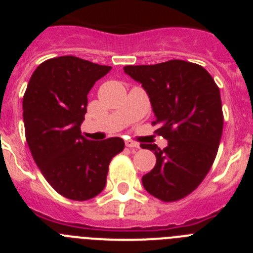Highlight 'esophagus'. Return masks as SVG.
I'll use <instances>...</instances> for the list:
<instances>
[{
	"instance_id": "1",
	"label": "esophagus",
	"mask_w": 253,
	"mask_h": 253,
	"mask_svg": "<svg viewBox=\"0 0 253 253\" xmlns=\"http://www.w3.org/2000/svg\"><path fill=\"white\" fill-rule=\"evenodd\" d=\"M125 146L128 147V148L138 149V148H139V143L133 142V140H126V142H125Z\"/></svg>"
}]
</instances>
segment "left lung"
Instances as JSON below:
<instances>
[{
    "label": "left lung",
    "mask_w": 253,
    "mask_h": 253,
    "mask_svg": "<svg viewBox=\"0 0 253 253\" xmlns=\"http://www.w3.org/2000/svg\"><path fill=\"white\" fill-rule=\"evenodd\" d=\"M124 72L142 84L153 109L156 130L169 140L166 148L140 144L153 151L156 166L142 177L144 189L162 202L191 194L211 169L223 131L219 87L207 69L172 59L152 66H126Z\"/></svg>",
    "instance_id": "left-lung-1"
}]
</instances>
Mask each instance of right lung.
I'll return each mask as SVG.
<instances>
[{
	"instance_id": "1",
	"label": "right lung",
	"mask_w": 253,
	"mask_h": 253,
	"mask_svg": "<svg viewBox=\"0 0 253 253\" xmlns=\"http://www.w3.org/2000/svg\"><path fill=\"white\" fill-rule=\"evenodd\" d=\"M111 67L73 55L51 58L34 71L22 99L25 137L37 166L64 198L84 202L104 190L122 138L101 142L81 134L87 95Z\"/></svg>"
}]
</instances>
